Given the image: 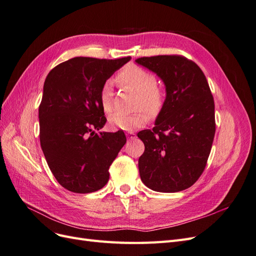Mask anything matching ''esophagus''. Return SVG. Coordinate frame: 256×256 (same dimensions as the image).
<instances>
[{
    "mask_svg": "<svg viewBox=\"0 0 256 256\" xmlns=\"http://www.w3.org/2000/svg\"><path fill=\"white\" fill-rule=\"evenodd\" d=\"M126 136L128 138H136V134L134 132V131H128V132H126Z\"/></svg>",
    "mask_w": 256,
    "mask_h": 256,
    "instance_id": "esophagus-1",
    "label": "esophagus"
}]
</instances>
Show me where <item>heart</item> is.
Returning <instances> with one entry per match:
<instances>
[{
  "instance_id": "heart-1",
  "label": "heart",
  "mask_w": 256,
  "mask_h": 256,
  "mask_svg": "<svg viewBox=\"0 0 256 256\" xmlns=\"http://www.w3.org/2000/svg\"><path fill=\"white\" fill-rule=\"evenodd\" d=\"M118 80L127 86L138 92L136 106L138 110L134 113L115 112L109 118V124L113 128L126 131L140 128L148 122V112L152 118L157 116L164 110L166 104V92L164 88L158 86L157 79L152 72L138 66H128L120 72ZM100 104L106 112L113 110V88L112 82L106 80L99 94ZM144 108V110L142 109Z\"/></svg>"
}]
</instances>
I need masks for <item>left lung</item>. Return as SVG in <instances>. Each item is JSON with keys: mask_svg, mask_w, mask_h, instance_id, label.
<instances>
[{"mask_svg": "<svg viewBox=\"0 0 256 256\" xmlns=\"http://www.w3.org/2000/svg\"><path fill=\"white\" fill-rule=\"evenodd\" d=\"M166 85V104L152 130L138 134L145 145L138 158L141 180L158 192H178L204 172L216 132L214 102L200 68L182 56L136 60Z\"/></svg>", "mask_w": 256, "mask_h": 256, "instance_id": "left-lung-1", "label": "left lung"}]
</instances>
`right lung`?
Wrapping results in <instances>:
<instances>
[{
    "instance_id": "1",
    "label": "right lung",
    "mask_w": 256,
    "mask_h": 256,
    "mask_svg": "<svg viewBox=\"0 0 256 256\" xmlns=\"http://www.w3.org/2000/svg\"><path fill=\"white\" fill-rule=\"evenodd\" d=\"M74 58L54 67L44 84L38 111L44 158L65 189L90 193L104 187L109 168L126 143L122 130L99 132L106 122L102 84L130 60Z\"/></svg>"
}]
</instances>
